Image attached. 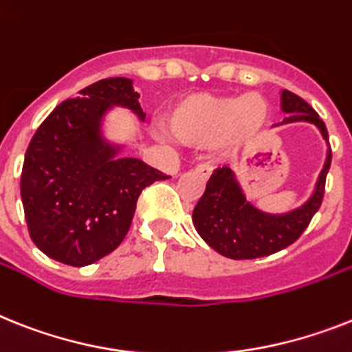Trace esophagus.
<instances>
[{
	"label": "esophagus",
	"instance_id": "esophagus-1",
	"mask_svg": "<svg viewBox=\"0 0 352 352\" xmlns=\"http://www.w3.org/2000/svg\"><path fill=\"white\" fill-rule=\"evenodd\" d=\"M196 170L199 174H203V176H207V178H208V176H210V173H212V167L208 164H199L196 167Z\"/></svg>",
	"mask_w": 352,
	"mask_h": 352
}]
</instances>
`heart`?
I'll return each instance as SVG.
<instances>
[{"label":"heart","instance_id":"b5f03b06","mask_svg":"<svg viewBox=\"0 0 352 352\" xmlns=\"http://www.w3.org/2000/svg\"><path fill=\"white\" fill-rule=\"evenodd\" d=\"M268 115V104L257 93L243 97L190 95L170 109L165 124L173 138L190 147L217 140L225 149H234L257 138Z\"/></svg>","mask_w":352,"mask_h":352}]
</instances>
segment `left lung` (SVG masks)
<instances>
[{"instance_id":"1","label":"left lung","mask_w":352,"mask_h":352,"mask_svg":"<svg viewBox=\"0 0 352 352\" xmlns=\"http://www.w3.org/2000/svg\"><path fill=\"white\" fill-rule=\"evenodd\" d=\"M280 107L289 115L284 118L283 124L309 122L318 127L327 144L326 164L316 179L311 197L302 207L286 214H268L254 207L246 199L230 167H219L214 170L205 194L194 208L192 221L203 241L228 259H257L293 245L306 230L324 199L326 176L331 167L326 124L304 98L287 89L280 93Z\"/></svg>"}]
</instances>
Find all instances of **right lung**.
Wrapping results in <instances>:
<instances>
[{"label": "right lung", "instance_id": "1", "mask_svg": "<svg viewBox=\"0 0 352 352\" xmlns=\"http://www.w3.org/2000/svg\"><path fill=\"white\" fill-rule=\"evenodd\" d=\"M138 93L126 77L102 78L60 102L26 149L21 201L34 245L50 259L88 266L118 248L145 187L165 179L102 136L107 109L122 106L144 120Z\"/></svg>", "mask_w": 352, "mask_h": 352}]
</instances>
